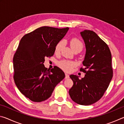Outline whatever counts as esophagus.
<instances>
[{"mask_svg": "<svg viewBox=\"0 0 124 124\" xmlns=\"http://www.w3.org/2000/svg\"><path fill=\"white\" fill-rule=\"evenodd\" d=\"M65 75H66V77H65V78L66 79H68L70 78V75H69V74H67V73H65Z\"/></svg>", "mask_w": 124, "mask_h": 124, "instance_id": "34e87169", "label": "esophagus"}]
</instances>
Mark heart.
Listing matches in <instances>:
<instances>
[{"instance_id":"obj_1","label":"heart","mask_w":124,"mask_h":124,"mask_svg":"<svg viewBox=\"0 0 124 124\" xmlns=\"http://www.w3.org/2000/svg\"><path fill=\"white\" fill-rule=\"evenodd\" d=\"M64 45V41L63 40L60 41L59 43H58L57 44L56 46L55 49H54V52H55V53H59L61 51V50H62L63 47ZM70 45L71 47H72V49L73 50L77 49H80L81 50L83 47V44L81 43V41H80L79 39L77 38H73L71 40L70 42ZM59 66L64 70L70 72V71L72 70L73 67L75 66V63L73 62L70 61L63 60L59 63Z\"/></svg>"}]
</instances>
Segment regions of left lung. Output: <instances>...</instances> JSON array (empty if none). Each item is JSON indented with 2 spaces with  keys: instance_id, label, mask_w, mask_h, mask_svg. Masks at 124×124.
Instances as JSON below:
<instances>
[{
  "instance_id": "1",
  "label": "left lung",
  "mask_w": 124,
  "mask_h": 124,
  "mask_svg": "<svg viewBox=\"0 0 124 124\" xmlns=\"http://www.w3.org/2000/svg\"><path fill=\"white\" fill-rule=\"evenodd\" d=\"M86 48L83 62L84 68L80 71L85 77L72 74L73 85L69 90L71 99L77 103L88 106L98 101L109 86L113 77L112 54L109 48L93 31L80 32Z\"/></svg>"
}]
</instances>
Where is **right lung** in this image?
<instances>
[{"label":"right lung","instance_id":"add662e5","mask_svg":"<svg viewBox=\"0 0 124 124\" xmlns=\"http://www.w3.org/2000/svg\"><path fill=\"white\" fill-rule=\"evenodd\" d=\"M68 30V27L44 26L21 39L13 58L14 79L19 91L32 101L48 99L64 78V73L60 68L56 66L47 70L44 62L46 57L54 55L56 45Z\"/></svg>","mask_w":124,"mask_h":124}]
</instances>
